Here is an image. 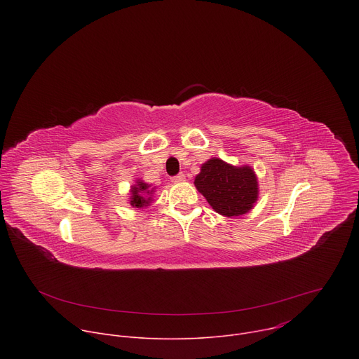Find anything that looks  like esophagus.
I'll list each match as a JSON object with an SVG mask.
<instances>
[{
	"instance_id": "1",
	"label": "esophagus",
	"mask_w": 359,
	"mask_h": 359,
	"mask_svg": "<svg viewBox=\"0 0 359 359\" xmlns=\"http://www.w3.org/2000/svg\"><path fill=\"white\" fill-rule=\"evenodd\" d=\"M183 180H184V175H183V173H179V175H176V176H172V182H175V183L183 182Z\"/></svg>"
}]
</instances>
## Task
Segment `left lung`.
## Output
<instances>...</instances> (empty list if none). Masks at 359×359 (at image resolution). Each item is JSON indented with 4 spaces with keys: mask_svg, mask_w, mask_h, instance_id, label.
Instances as JSON below:
<instances>
[{
    "mask_svg": "<svg viewBox=\"0 0 359 359\" xmlns=\"http://www.w3.org/2000/svg\"><path fill=\"white\" fill-rule=\"evenodd\" d=\"M194 186L210 206L226 217L245 215L252 209L259 194L257 177L251 168H234L217 158L201 166Z\"/></svg>",
    "mask_w": 359,
    "mask_h": 359,
    "instance_id": "1",
    "label": "left lung"
}]
</instances>
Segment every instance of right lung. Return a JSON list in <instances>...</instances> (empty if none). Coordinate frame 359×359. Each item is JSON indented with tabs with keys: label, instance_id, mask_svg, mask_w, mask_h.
Masks as SVG:
<instances>
[{
	"label": "right lung",
	"instance_id": "right-lung-1",
	"mask_svg": "<svg viewBox=\"0 0 359 359\" xmlns=\"http://www.w3.org/2000/svg\"><path fill=\"white\" fill-rule=\"evenodd\" d=\"M153 189L150 190L149 186L143 182H137L136 186L132 187V200H130V204L135 208H144V206H149L150 203V194H151Z\"/></svg>",
	"mask_w": 359,
	"mask_h": 359
}]
</instances>
